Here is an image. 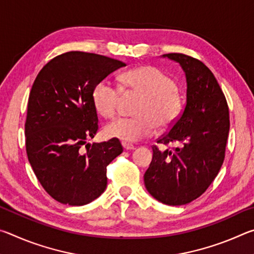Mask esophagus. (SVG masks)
Listing matches in <instances>:
<instances>
[{
	"label": "esophagus",
	"mask_w": 254,
	"mask_h": 254,
	"mask_svg": "<svg viewBox=\"0 0 254 254\" xmlns=\"http://www.w3.org/2000/svg\"><path fill=\"white\" fill-rule=\"evenodd\" d=\"M122 145L123 148L126 150H134L135 147L133 144H130V143H127V142H122Z\"/></svg>",
	"instance_id": "obj_1"
}]
</instances>
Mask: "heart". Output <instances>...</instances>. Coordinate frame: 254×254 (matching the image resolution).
<instances>
[{"label": "heart", "mask_w": 254, "mask_h": 254, "mask_svg": "<svg viewBox=\"0 0 254 254\" xmlns=\"http://www.w3.org/2000/svg\"><path fill=\"white\" fill-rule=\"evenodd\" d=\"M137 93L142 98L130 118H118L104 127L110 137L134 142L152 134L156 127H168L177 121L183 111V98L174 79L156 67L144 66L127 70L120 76V88L110 80L98 83L93 91L97 112L105 118L117 114L122 93Z\"/></svg>", "instance_id": "heart-1"}]
</instances>
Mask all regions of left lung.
<instances>
[{
  "mask_svg": "<svg viewBox=\"0 0 254 254\" xmlns=\"http://www.w3.org/2000/svg\"><path fill=\"white\" fill-rule=\"evenodd\" d=\"M178 63L186 76V104L170 131L157 143H179L173 150L153 145L144 174L150 195L170 206L190 203L204 194L225 157L230 131L229 106L216 78L200 60L184 54L163 55Z\"/></svg>",
  "mask_w": 254,
  "mask_h": 254,
  "instance_id": "obj_1",
  "label": "left lung"
}]
</instances>
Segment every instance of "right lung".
<instances>
[{
    "label": "right lung",
    "instance_id": "add662e5",
    "mask_svg": "<svg viewBox=\"0 0 254 254\" xmlns=\"http://www.w3.org/2000/svg\"><path fill=\"white\" fill-rule=\"evenodd\" d=\"M124 66L105 56L69 51L51 59L34 80L24 126L25 149L41 186L59 203L86 205L105 190L106 167L123 148L117 137L87 143L98 130L93 91Z\"/></svg>",
    "mask_w": 254,
    "mask_h": 254
}]
</instances>
